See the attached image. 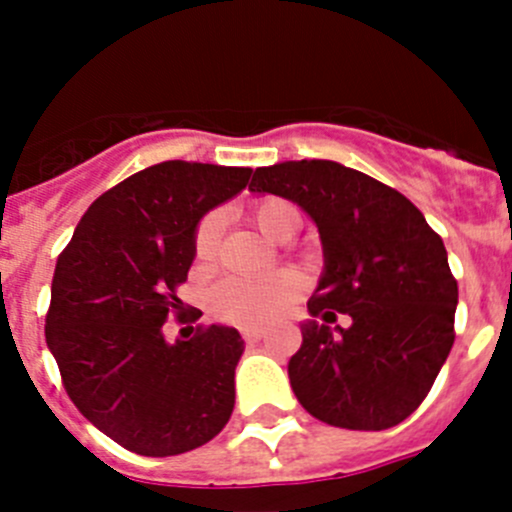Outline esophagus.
<instances>
[{"label":"esophagus","mask_w":512,"mask_h":512,"mask_svg":"<svg viewBox=\"0 0 512 512\" xmlns=\"http://www.w3.org/2000/svg\"><path fill=\"white\" fill-rule=\"evenodd\" d=\"M262 329H252V327H247V329H242V337H245V342L247 344H255V342H260L262 339Z\"/></svg>","instance_id":"esophagus-1"}]
</instances>
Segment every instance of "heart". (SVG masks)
<instances>
[{
	"instance_id": "1",
	"label": "heart",
	"mask_w": 512,
	"mask_h": 512,
	"mask_svg": "<svg viewBox=\"0 0 512 512\" xmlns=\"http://www.w3.org/2000/svg\"><path fill=\"white\" fill-rule=\"evenodd\" d=\"M252 223L270 240H289L299 227V213L282 198H260L250 205ZM223 215L208 213L195 230L193 252L198 262H210L218 247ZM304 282L297 272L277 270L265 277H227L210 292V309L223 322L237 327H262L280 317L302 294Z\"/></svg>"
}]
</instances>
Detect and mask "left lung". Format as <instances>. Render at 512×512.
Wrapping results in <instances>:
<instances>
[{
  "mask_svg": "<svg viewBox=\"0 0 512 512\" xmlns=\"http://www.w3.org/2000/svg\"><path fill=\"white\" fill-rule=\"evenodd\" d=\"M252 193L297 203L319 230L324 272L289 359V384L319 421L384 431L426 399L453 347L458 282L443 240L409 198L334 160L257 168ZM342 311L353 327H328Z\"/></svg>",
  "mask_w": 512,
  "mask_h": 512,
  "instance_id": "obj_1",
  "label": "left lung"
}]
</instances>
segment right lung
Instances as JSON below:
<instances>
[{"mask_svg":"<svg viewBox=\"0 0 512 512\" xmlns=\"http://www.w3.org/2000/svg\"><path fill=\"white\" fill-rule=\"evenodd\" d=\"M252 168L165 160L96 198L56 260L46 347L69 399L98 431L141 456H178L218 436L235 406L240 332L195 322L175 289L188 280L205 213L245 190Z\"/></svg>","mask_w":512,"mask_h":512,"instance_id":"add662e5","label":"right lung"}]
</instances>
